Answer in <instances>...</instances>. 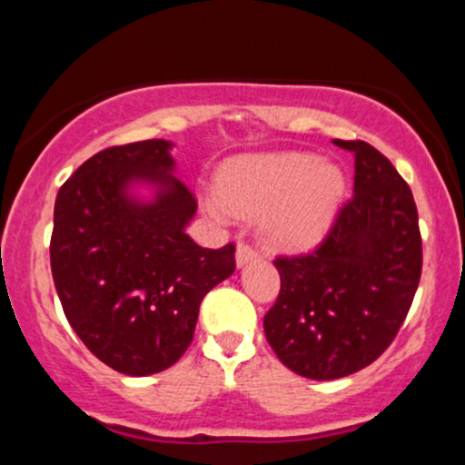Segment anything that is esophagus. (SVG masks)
<instances>
[{"label":"esophagus","instance_id":"34e87169","mask_svg":"<svg viewBox=\"0 0 465 465\" xmlns=\"http://www.w3.org/2000/svg\"><path fill=\"white\" fill-rule=\"evenodd\" d=\"M255 258H258V251H255L247 242H238V249H236V264L238 266L249 264L251 260H255Z\"/></svg>","mask_w":465,"mask_h":465}]
</instances>
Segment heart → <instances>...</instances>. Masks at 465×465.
<instances>
[{
  "label": "heart",
  "instance_id": "obj_1",
  "mask_svg": "<svg viewBox=\"0 0 465 465\" xmlns=\"http://www.w3.org/2000/svg\"><path fill=\"white\" fill-rule=\"evenodd\" d=\"M345 194L339 165L311 153L242 154L223 165L218 196L203 199L214 221L262 214V232L282 247H308L332 225Z\"/></svg>",
  "mask_w": 465,
  "mask_h": 465
}]
</instances>
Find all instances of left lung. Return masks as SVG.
Wrapping results in <instances>:
<instances>
[{"label":"left lung","mask_w":465,"mask_h":465,"mask_svg":"<svg viewBox=\"0 0 465 465\" xmlns=\"http://www.w3.org/2000/svg\"><path fill=\"white\" fill-rule=\"evenodd\" d=\"M354 154V196L312 253L277 258L280 297L264 317L269 345L291 371L336 381L396 339L420 284L418 207L407 181L367 142Z\"/></svg>","instance_id":"obj_1"}]
</instances>
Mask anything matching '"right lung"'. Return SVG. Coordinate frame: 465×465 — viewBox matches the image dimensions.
<instances>
[{"label":"right lung","instance_id":"obj_1","mask_svg":"<svg viewBox=\"0 0 465 465\" xmlns=\"http://www.w3.org/2000/svg\"><path fill=\"white\" fill-rule=\"evenodd\" d=\"M173 142L111 146L58 190L52 277L69 325L126 376L168 370L194 336L203 297L236 271V247L203 249L185 233L196 199L174 177ZM146 184L151 200L134 188Z\"/></svg>","mask_w":465,"mask_h":465}]
</instances>
